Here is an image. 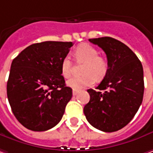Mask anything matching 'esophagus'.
<instances>
[{"label":"esophagus","instance_id":"esophagus-1","mask_svg":"<svg viewBox=\"0 0 153 153\" xmlns=\"http://www.w3.org/2000/svg\"><path fill=\"white\" fill-rule=\"evenodd\" d=\"M78 92H79V91H78V90H75V89L73 90V95H74V96H76L77 94H78Z\"/></svg>","mask_w":153,"mask_h":153}]
</instances>
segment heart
I'll return each instance as SVG.
<instances>
[{
  "label": "heart",
  "instance_id": "obj_1",
  "mask_svg": "<svg viewBox=\"0 0 153 153\" xmlns=\"http://www.w3.org/2000/svg\"><path fill=\"white\" fill-rule=\"evenodd\" d=\"M75 56L78 61L85 62L82 74L84 75L74 77L68 81V85L78 90L92 85L97 80L102 79L108 71V61L103 56H98V50L93 46L82 43L77 47ZM61 72L65 79L72 74V62L69 56H65L61 62Z\"/></svg>",
  "mask_w": 153,
  "mask_h": 153
}]
</instances>
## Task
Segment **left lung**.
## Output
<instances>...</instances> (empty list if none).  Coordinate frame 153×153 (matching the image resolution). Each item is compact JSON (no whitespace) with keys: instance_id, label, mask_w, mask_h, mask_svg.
<instances>
[{"instance_id":"left-lung-1","label":"left lung","mask_w":153,"mask_h":153,"mask_svg":"<svg viewBox=\"0 0 153 153\" xmlns=\"http://www.w3.org/2000/svg\"><path fill=\"white\" fill-rule=\"evenodd\" d=\"M89 41L106 54L108 71L97 91L87 90L90 101L84 107V114L97 129L115 132L131 122L142 103V64L126 44L115 38L98 37Z\"/></svg>"}]
</instances>
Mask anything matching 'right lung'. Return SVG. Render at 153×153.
<instances>
[{"label": "right lung", "mask_w": 153, "mask_h": 153, "mask_svg": "<svg viewBox=\"0 0 153 153\" xmlns=\"http://www.w3.org/2000/svg\"><path fill=\"white\" fill-rule=\"evenodd\" d=\"M72 46V42L34 43L13 59L7 93L13 115L25 128L46 131L62 120L73 92L66 86L61 62Z\"/></svg>", "instance_id": "add662e5"}]
</instances>
